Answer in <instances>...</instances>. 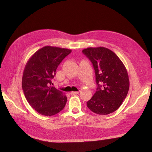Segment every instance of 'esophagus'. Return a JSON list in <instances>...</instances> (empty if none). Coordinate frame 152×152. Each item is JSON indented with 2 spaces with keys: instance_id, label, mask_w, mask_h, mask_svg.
Returning <instances> with one entry per match:
<instances>
[{
  "instance_id": "obj_1",
  "label": "esophagus",
  "mask_w": 152,
  "mask_h": 152,
  "mask_svg": "<svg viewBox=\"0 0 152 152\" xmlns=\"http://www.w3.org/2000/svg\"><path fill=\"white\" fill-rule=\"evenodd\" d=\"M79 92H78V91H72L70 93V94L72 95H75V94H79Z\"/></svg>"
}]
</instances>
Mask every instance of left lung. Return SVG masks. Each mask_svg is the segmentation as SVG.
I'll use <instances>...</instances> for the list:
<instances>
[{"mask_svg": "<svg viewBox=\"0 0 152 152\" xmlns=\"http://www.w3.org/2000/svg\"><path fill=\"white\" fill-rule=\"evenodd\" d=\"M89 59L95 71L98 85L96 93L87 106L92 112L108 115L121 107L129 89L126 68L111 50L104 47L88 48L82 50Z\"/></svg>", "mask_w": 152, "mask_h": 152, "instance_id": "left-lung-1", "label": "left lung"}]
</instances>
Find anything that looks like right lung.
Segmentation results:
<instances>
[{
	"label": "right lung",
	"mask_w": 152,
	"mask_h": 152,
	"mask_svg": "<svg viewBox=\"0 0 152 152\" xmlns=\"http://www.w3.org/2000/svg\"><path fill=\"white\" fill-rule=\"evenodd\" d=\"M71 52L68 49L45 46L36 51L26 64L22 89L30 105L42 115H54L65 107L66 96L50 85L58 65Z\"/></svg>",
	"instance_id": "add662e5"
}]
</instances>
